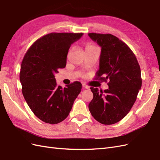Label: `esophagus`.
I'll return each mask as SVG.
<instances>
[{
  "instance_id": "1",
  "label": "esophagus",
  "mask_w": 160,
  "mask_h": 160,
  "mask_svg": "<svg viewBox=\"0 0 160 160\" xmlns=\"http://www.w3.org/2000/svg\"><path fill=\"white\" fill-rule=\"evenodd\" d=\"M82 86H83V88H86V89H89V88H90V86H89L88 85L86 84V83H83V84H82Z\"/></svg>"
}]
</instances>
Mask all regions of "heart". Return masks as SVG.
<instances>
[{
  "label": "heart",
  "instance_id": "heart-1",
  "mask_svg": "<svg viewBox=\"0 0 160 160\" xmlns=\"http://www.w3.org/2000/svg\"><path fill=\"white\" fill-rule=\"evenodd\" d=\"M97 48V47L95 46V45L94 44H92V43H86V45H85V49H86V51H87V50H89V49H96Z\"/></svg>",
  "mask_w": 160,
  "mask_h": 160
}]
</instances>
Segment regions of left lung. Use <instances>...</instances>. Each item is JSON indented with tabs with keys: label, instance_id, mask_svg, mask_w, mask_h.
<instances>
[{
	"label": "left lung",
	"instance_id": "obj_1",
	"mask_svg": "<svg viewBox=\"0 0 160 160\" xmlns=\"http://www.w3.org/2000/svg\"><path fill=\"white\" fill-rule=\"evenodd\" d=\"M88 35L101 47L95 79L108 80V88L104 91L90 88L93 98L88 108L94 119L112 125L124 118L135 102L142 84L140 66L132 50L116 36L96 33Z\"/></svg>",
	"mask_w": 160,
	"mask_h": 160
}]
</instances>
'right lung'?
<instances>
[{
	"label": "right lung",
	"mask_w": 160,
	"mask_h": 160,
	"mask_svg": "<svg viewBox=\"0 0 160 160\" xmlns=\"http://www.w3.org/2000/svg\"><path fill=\"white\" fill-rule=\"evenodd\" d=\"M82 33H51L36 40L25 54L21 65L22 93L31 110L42 121L57 124L68 116L82 84L66 88L56 83L54 74L66 65L71 45Z\"/></svg>",
	"instance_id": "right-lung-1"
}]
</instances>
